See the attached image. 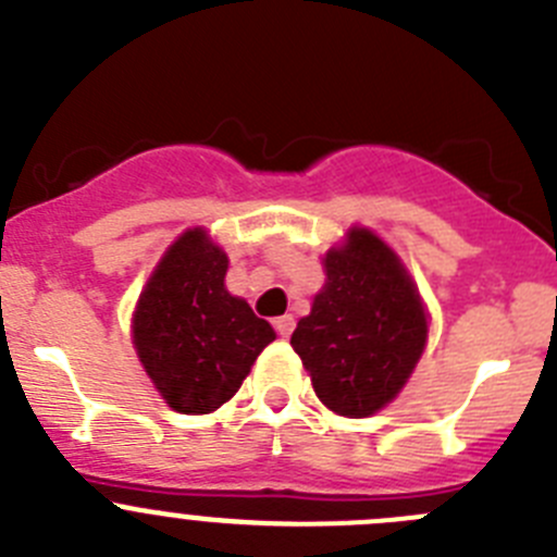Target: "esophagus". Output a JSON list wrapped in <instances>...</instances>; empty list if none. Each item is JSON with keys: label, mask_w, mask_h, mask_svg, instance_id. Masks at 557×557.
Returning a JSON list of instances; mask_svg holds the SVG:
<instances>
[{"label": "esophagus", "mask_w": 557, "mask_h": 557, "mask_svg": "<svg viewBox=\"0 0 557 557\" xmlns=\"http://www.w3.org/2000/svg\"><path fill=\"white\" fill-rule=\"evenodd\" d=\"M273 325H275V331H278V336L287 338L289 333L295 331V317L293 314H284V317H278V320H275Z\"/></svg>", "instance_id": "esophagus-1"}]
</instances>
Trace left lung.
Wrapping results in <instances>:
<instances>
[{"mask_svg":"<svg viewBox=\"0 0 557 557\" xmlns=\"http://www.w3.org/2000/svg\"><path fill=\"white\" fill-rule=\"evenodd\" d=\"M322 268L325 284L289 344L327 410L369 418L399 396L421 361L426 306L399 253L367 226H349Z\"/></svg>","mask_w":557,"mask_h":557,"instance_id":"obj_1","label":"left lung"}]
</instances>
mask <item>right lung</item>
Returning <instances> with one entry per match:
<instances>
[{
    "mask_svg": "<svg viewBox=\"0 0 557 557\" xmlns=\"http://www.w3.org/2000/svg\"><path fill=\"white\" fill-rule=\"evenodd\" d=\"M230 257L208 230H185L163 251L136 300L131 333L147 377L183 416L230 401L275 338L270 322L226 289Z\"/></svg>",
    "mask_w": 557,
    "mask_h": 557,
    "instance_id": "1",
    "label": "right lung"
}]
</instances>
